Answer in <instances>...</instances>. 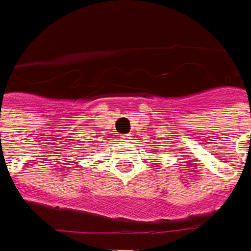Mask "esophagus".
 <instances>
[{"label":"esophagus","mask_w":251,"mask_h":251,"mask_svg":"<svg viewBox=\"0 0 251 251\" xmlns=\"http://www.w3.org/2000/svg\"><path fill=\"white\" fill-rule=\"evenodd\" d=\"M122 139H124V141H129V139H132V135H130V133H126V135L122 136Z\"/></svg>","instance_id":"1"}]
</instances>
